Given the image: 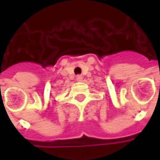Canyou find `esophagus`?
<instances>
[{
    "mask_svg": "<svg viewBox=\"0 0 160 160\" xmlns=\"http://www.w3.org/2000/svg\"><path fill=\"white\" fill-rule=\"evenodd\" d=\"M82 79H83V77H82V76H80V75H78V76L77 77V80L78 81V82L82 81Z\"/></svg>",
    "mask_w": 160,
    "mask_h": 160,
    "instance_id": "34e87169",
    "label": "esophagus"
}]
</instances>
